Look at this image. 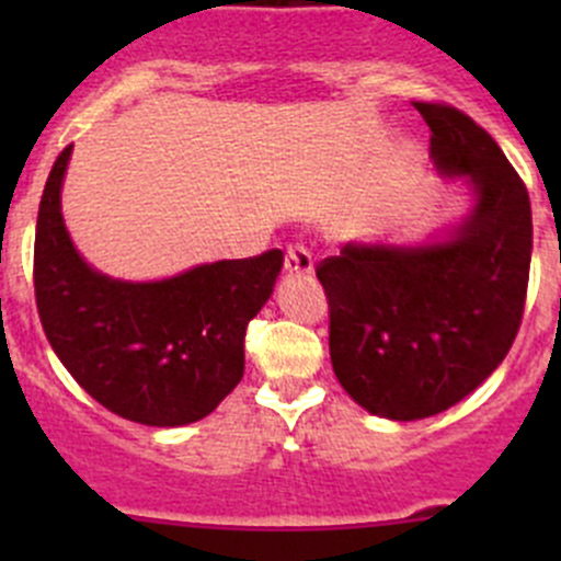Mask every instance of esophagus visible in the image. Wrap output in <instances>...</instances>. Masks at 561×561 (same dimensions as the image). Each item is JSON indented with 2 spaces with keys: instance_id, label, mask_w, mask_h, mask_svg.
<instances>
[{
  "instance_id": "obj_1",
  "label": "esophagus",
  "mask_w": 561,
  "mask_h": 561,
  "mask_svg": "<svg viewBox=\"0 0 561 561\" xmlns=\"http://www.w3.org/2000/svg\"><path fill=\"white\" fill-rule=\"evenodd\" d=\"M314 268V260L312 252H309L304 244H290L285 249V271L287 274H296V276H307L312 274Z\"/></svg>"
}]
</instances>
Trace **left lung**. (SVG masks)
I'll return each instance as SVG.
<instances>
[{"label": "left lung", "mask_w": 561, "mask_h": 561, "mask_svg": "<svg viewBox=\"0 0 561 561\" xmlns=\"http://www.w3.org/2000/svg\"><path fill=\"white\" fill-rule=\"evenodd\" d=\"M412 105L432 129L434 165L474 184L472 217L448 244H347L317 265L336 380L390 421L448 410L505 360L531 260L529 192L496 140L454 105Z\"/></svg>", "instance_id": "obj_1"}]
</instances>
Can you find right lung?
Instances as JSON below:
<instances>
[{
  "label": "right lung",
  "mask_w": 561,
  "mask_h": 561,
  "mask_svg": "<svg viewBox=\"0 0 561 561\" xmlns=\"http://www.w3.org/2000/svg\"><path fill=\"white\" fill-rule=\"evenodd\" d=\"M67 146L45 181L35 233V301L65 369L94 401L146 426L206 417L244 377L247 325L274 290L282 252L197 265L133 285L89 268L59 206Z\"/></svg>",
  "instance_id": "add662e5"
}]
</instances>
